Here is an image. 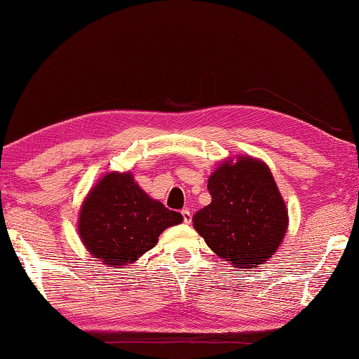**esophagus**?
I'll return each instance as SVG.
<instances>
[{
  "label": "esophagus",
  "mask_w": 359,
  "mask_h": 359,
  "mask_svg": "<svg viewBox=\"0 0 359 359\" xmlns=\"http://www.w3.org/2000/svg\"><path fill=\"white\" fill-rule=\"evenodd\" d=\"M182 217H184V222L185 223H190L191 222V212H190V209H184L182 210Z\"/></svg>",
  "instance_id": "34e87169"
}]
</instances>
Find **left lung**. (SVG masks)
<instances>
[{
  "instance_id": "obj_1",
  "label": "left lung",
  "mask_w": 359,
  "mask_h": 359,
  "mask_svg": "<svg viewBox=\"0 0 359 359\" xmlns=\"http://www.w3.org/2000/svg\"><path fill=\"white\" fill-rule=\"evenodd\" d=\"M212 203L193 215V228L217 257L236 269L263 264L283 242L288 209L269 166L239 155L209 175Z\"/></svg>"
}]
</instances>
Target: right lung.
Listing matches in <instances>:
<instances>
[{
	"instance_id": "obj_1",
	"label": "right lung",
	"mask_w": 359,
	"mask_h": 359,
	"mask_svg": "<svg viewBox=\"0 0 359 359\" xmlns=\"http://www.w3.org/2000/svg\"><path fill=\"white\" fill-rule=\"evenodd\" d=\"M184 222L150 198L131 171H111L90 188L79 212L77 233L93 258L123 269L156 245L160 234Z\"/></svg>"
}]
</instances>
